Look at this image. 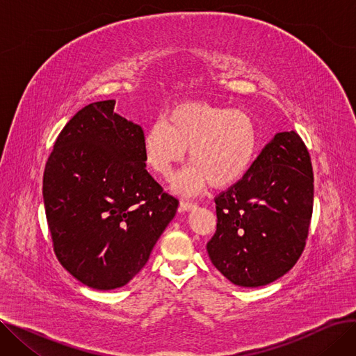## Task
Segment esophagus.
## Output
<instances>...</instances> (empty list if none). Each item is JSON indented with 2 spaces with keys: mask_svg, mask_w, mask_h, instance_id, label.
<instances>
[{
  "mask_svg": "<svg viewBox=\"0 0 356 356\" xmlns=\"http://www.w3.org/2000/svg\"><path fill=\"white\" fill-rule=\"evenodd\" d=\"M197 207V204L195 202H189V200H181L180 202V211L183 212H188V211H192Z\"/></svg>",
  "mask_w": 356,
  "mask_h": 356,
  "instance_id": "1",
  "label": "esophagus"
}]
</instances>
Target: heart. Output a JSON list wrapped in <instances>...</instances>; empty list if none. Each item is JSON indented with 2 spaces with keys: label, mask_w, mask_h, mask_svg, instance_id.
Here are the masks:
<instances>
[{
  "label": "heart",
  "mask_w": 356,
  "mask_h": 356,
  "mask_svg": "<svg viewBox=\"0 0 356 356\" xmlns=\"http://www.w3.org/2000/svg\"><path fill=\"white\" fill-rule=\"evenodd\" d=\"M148 165L170 180L189 149V170L179 175L175 191L199 192L204 184L223 189L238 183L252 167L259 129L250 112L207 102L176 105L148 127L143 140Z\"/></svg>",
  "instance_id": "heart-1"
}]
</instances>
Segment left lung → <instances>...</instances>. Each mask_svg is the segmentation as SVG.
<instances>
[{"label":"left lung","mask_w":356,"mask_h":356,"mask_svg":"<svg viewBox=\"0 0 356 356\" xmlns=\"http://www.w3.org/2000/svg\"><path fill=\"white\" fill-rule=\"evenodd\" d=\"M212 264L241 287L266 286L300 258L313 212V168L296 131L278 133L250 172L215 197Z\"/></svg>","instance_id":"1"}]
</instances>
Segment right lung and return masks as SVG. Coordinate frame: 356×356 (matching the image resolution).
I'll return each instance as SVG.
<instances>
[{"mask_svg": "<svg viewBox=\"0 0 356 356\" xmlns=\"http://www.w3.org/2000/svg\"><path fill=\"white\" fill-rule=\"evenodd\" d=\"M114 106L108 99L78 111L43 175L54 254L97 290L122 287L140 273L179 207L147 172L143 128Z\"/></svg>", "mask_w": 356, "mask_h": 356, "instance_id": "obj_1", "label": "right lung"}]
</instances>
